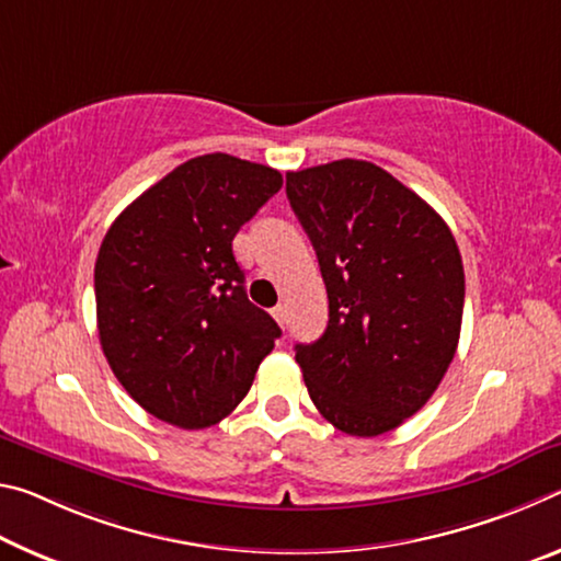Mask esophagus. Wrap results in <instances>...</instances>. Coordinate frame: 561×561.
Wrapping results in <instances>:
<instances>
[{
	"instance_id": "esophagus-1",
	"label": "esophagus",
	"mask_w": 561,
	"mask_h": 561,
	"mask_svg": "<svg viewBox=\"0 0 561 561\" xmlns=\"http://www.w3.org/2000/svg\"><path fill=\"white\" fill-rule=\"evenodd\" d=\"M271 313H273V318H275V320H278L280 325L286 323V308H283V306H275V308L271 310Z\"/></svg>"
}]
</instances>
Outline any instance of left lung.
I'll use <instances>...</instances> for the list:
<instances>
[{
  "mask_svg": "<svg viewBox=\"0 0 561 561\" xmlns=\"http://www.w3.org/2000/svg\"><path fill=\"white\" fill-rule=\"evenodd\" d=\"M286 194L328 290L325 333L296 345L310 400L347 435L388 433L433 398L455 357L460 248L433 206L370 161L288 171Z\"/></svg>",
  "mask_w": 561,
  "mask_h": 561,
  "instance_id": "left-lung-1",
  "label": "left lung"
}]
</instances>
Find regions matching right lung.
Listing matches in <instances>:
<instances>
[{"label":"right lung","instance_id":"add662e5","mask_svg":"<svg viewBox=\"0 0 561 561\" xmlns=\"http://www.w3.org/2000/svg\"><path fill=\"white\" fill-rule=\"evenodd\" d=\"M280 186L263 163L196 156L106 231L94 268L101 351L149 415L204 430L251 390L280 328L248 300L233 238Z\"/></svg>","mask_w":561,"mask_h":561}]
</instances>
